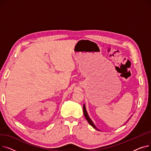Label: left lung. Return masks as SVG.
<instances>
[{"instance_id":"left-lung-1","label":"left lung","mask_w":151,"mask_h":151,"mask_svg":"<svg viewBox=\"0 0 151 151\" xmlns=\"http://www.w3.org/2000/svg\"><path fill=\"white\" fill-rule=\"evenodd\" d=\"M83 113H84V116H85V117H86V120L88 121V122H89V124L91 126L93 127V128H94L95 129H96V130H98V129L96 127V126L95 125V124H93V122L91 120V119L89 117V115H88V112H87V111H86V106H85L84 104V105H83ZM130 118L127 120V121L130 119ZM127 121H126V122H127Z\"/></svg>"}]
</instances>
